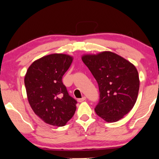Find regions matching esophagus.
Returning a JSON list of instances; mask_svg holds the SVG:
<instances>
[{"mask_svg": "<svg viewBox=\"0 0 159 159\" xmlns=\"http://www.w3.org/2000/svg\"><path fill=\"white\" fill-rule=\"evenodd\" d=\"M85 99H86V98L85 96H83V97L81 98L78 99V102H83L84 100H85Z\"/></svg>", "mask_w": 159, "mask_h": 159, "instance_id": "1", "label": "esophagus"}]
</instances>
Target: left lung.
Returning <instances> with one entry per match:
<instances>
[{
	"label": "left lung",
	"mask_w": 159,
	"mask_h": 159,
	"mask_svg": "<svg viewBox=\"0 0 159 159\" xmlns=\"http://www.w3.org/2000/svg\"><path fill=\"white\" fill-rule=\"evenodd\" d=\"M81 59L98 84L96 114L107 122L123 118L133 108L139 93V78L135 66L110 51L86 54Z\"/></svg>",
	"instance_id": "1"
}]
</instances>
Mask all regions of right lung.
I'll return each instance as SVG.
<instances>
[{
  "instance_id": "obj_1",
  "label": "right lung",
  "mask_w": 159,
  "mask_h": 159,
  "mask_svg": "<svg viewBox=\"0 0 159 159\" xmlns=\"http://www.w3.org/2000/svg\"><path fill=\"white\" fill-rule=\"evenodd\" d=\"M73 59L66 54L43 56L33 62L25 74L30 106L36 116L52 126H65L76 109L77 102L69 96L62 83Z\"/></svg>"
}]
</instances>
